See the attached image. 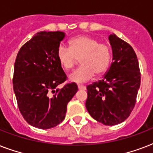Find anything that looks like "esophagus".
I'll list each match as a JSON object with an SVG mask.
<instances>
[{"label": "esophagus", "instance_id": "34e87169", "mask_svg": "<svg viewBox=\"0 0 153 153\" xmlns=\"http://www.w3.org/2000/svg\"><path fill=\"white\" fill-rule=\"evenodd\" d=\"M78 88H79V90H80V91H85L86 89V87L85 86H83V85H80V84H79V85H78Z\"/></svg>", "mask_w": 153, "mask_h": 153}]
</instances>
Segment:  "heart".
Listing matches in <instances>:
<instances>
[{"label": "heart", "instance_id": "obj_1", "mask_svg": "<svg viewBox=\"0 0 153 153\" xmlns=\"http://www.w3.org/2000/svg\"><path fill=\"white\" fill-rule=\"evenodd\" d=\"M60 66L66 71L72 70L80 59L81 67L69 76L71 81L84 82L94 75L106 71L111 61V50L107 44L89 36H79L69 41V49L60 45L56 51Z\"/></svg>", "mask_w": 153, "mask_h": 153}]
</instances>
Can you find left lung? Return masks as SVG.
<instances>
[{"label": "left lung", "mask_w": 153, "mask_h": 153, "mask_svg": "<svg viewBox=\"0 0 153 153\" xmlns=\"http://www.w3.org/2000/svg\"><path fill=\"white\" fill-rule=\"evenodd\" d=\"M109 40L113 62L102 80L87 86L86 107L96 121L115 126L126 121L135 106L140 72L133 48L115 34Z\"/></svg>", "instance_id": "obj_1"}]
</instances>
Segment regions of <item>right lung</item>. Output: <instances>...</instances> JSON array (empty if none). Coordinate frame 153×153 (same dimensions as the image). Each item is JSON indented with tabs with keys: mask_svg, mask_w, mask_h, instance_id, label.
I'll use <instances>...</instances> for the list:
<instances>
[{
	"mask_svg": "<svg viewBox=\"0 0 153 153\" xmlns=\"http://www.w3.org/2000/svg\"><path fill=\"white\" fill-rule=\"evenodd\" d=\"M62 32H40L25 43L14 65L13 83L18 107L27 123L36 128L55 127L65 118L67 103L76 94V83L66 84L67 75L56 51Z\"/></svg>",
	"mask_w": 153,
	"mask_h": 153,
	"instance_id": "add662e5",
	"label": "right lung"
}]
</instances>
